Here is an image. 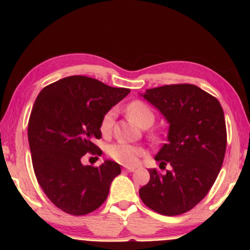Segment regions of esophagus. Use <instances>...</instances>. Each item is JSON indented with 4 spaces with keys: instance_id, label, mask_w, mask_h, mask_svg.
<instances>
[{
    "instance_id": "34e87169",
    "label": "esophagus",
    "mask_w": 250,
    "mask_h": 250,
    "mask_svg": "<svg viewBox=\"0 0 250 250\" xmlns=\"http://www.w3.org/2000/svg\"><path fill=\"white\" fill-rule=\"evenodd\" d=\"M125 171H129V173H131V171L135 170V168H134V167H125Z\"/></svg>"
}]
</instances>
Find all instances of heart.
<instances>
[{"mask_svg":"<svg viewBox=\"0 0 250 250\" xmlns=\"http://www.w3.org/2000/svg\"><path fill=\"white\" fill-rule=\"evenodd\" d=\"M127 114L133 121L140 127H145L147 125H153L155 115L154 111L149 107L147 103L140 100L130 102L127 105ZM114 117H115V111L113 109L108 110L104 114L100 123V130L102 134L107 135L110 133L113 128ZM108 155L114 160V161L121 163L123 166H136L140 161V157L145 155L142 148L137 146L129 145L125 142H117L110 145L107 149Z\"/></svg>","mask_w":250,"mask_h":250,"instance_id":"obj_1","label":"heart"}]
</instances>
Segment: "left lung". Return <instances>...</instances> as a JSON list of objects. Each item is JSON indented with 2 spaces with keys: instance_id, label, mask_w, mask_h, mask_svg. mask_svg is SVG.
Wrapping results in <instances>:
<instances>
[{
  "instance_id": "8db88e82",
  "label": "left lung",
  "mask_w": 250,
  "mask_h": 250,
  "mask_svg": "<svg viewBox=\"0 0 250 250\" xmlns=\"http://www.w3.org/2000/svg\"><path fill=\"white\" fill-rule=\"evenodd\" d=\"M141 96L169 123L167 143L155 160L171 169L163 175L149 169L150 180L140 189V197L159 214H183L208 194L222 167L227 147L223 109L217 99L187 83L147 89Z\"/></svg>"
}]
</instances>
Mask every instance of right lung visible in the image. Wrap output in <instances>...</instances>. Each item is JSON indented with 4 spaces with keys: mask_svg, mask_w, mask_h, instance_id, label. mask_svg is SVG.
<instances>
[{
    "mask_svg": "<svg viewBox=\"0 0 250 250\" xmlns=\"http://www.w3.org/2000/svg\"><path fill=\"white\" fill-rule=\"evenodd\" d=\"M130 93L87 76H69L41 90L29 123L31 161L39 185L57 208L70 215L96 210L107 199L119 163L104 160L100 167L82 165L87 153L101 156L93 143L101 139L103 115Z\"/></svg>",
    "mask_w": 250,
    "mask_h": 250,
    "instance_id": "1",
    "label": "right lung"
}]
</instances>
